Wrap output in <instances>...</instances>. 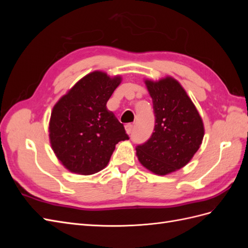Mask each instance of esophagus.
<instances>
[{
	"label": "esophagus",
	"instance_id": "esophagus-1",
	"mask_svg": "<svg viewBox=\"0 0 248 248\" xmlns=\"http://www.w3.org/2000/svg\"><path fill=\"white\" fill-rule=\"evenodd\" d=\"M132 129H133V125L132 124H127V125H125V130H126V132L128 133V134H130L131 132H132Z\"/></svg>",
	"mask_w": 248,
	"mask_h": 248
}]
</instances>
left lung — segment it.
I'll return each instance as SVG.
<instances>
[{
	"instance_id": "8db88e82",
	"label": "left lung",
	"mask_w": 248,
	"mask_h": 248,
	"mask_svg": "<svg viewBox=\"0 0 248 248\" xmlns=\"http://www.w3.org/2000/svg\"><path fill=\"white\" fill-rule=\"evenodd\" d=\"M145 84L153 102L154 132L137 147L139 161L147 170L164 176L185 167L204 138V124L180 82L170 77Z\"/></svg>"
}]
</instances>
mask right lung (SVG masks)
<instances>
[{
  "mask_svg": "<svg viewBox=\"0 0 248 248\" xmlns=\"http://www.w3.org/2000/svg\"><path fill=\"white\" fill-rule=\"evenodd\" d=\"M121 77L93 71L79 79L52 108L49 141L63 166L92 175L108 166L119 141L128 140L123 124L107 108Z\"/></svg>",
  "mask_w": 248,
  "mask_h": 248,
  "instance_id": "1",
  "label": "right lung"
}]
</instances>
